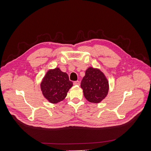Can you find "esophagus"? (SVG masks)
<instances>
[{"instance_id":"1","label":"esophagus","mask_w":151,"mask_h":151,"mask_svg":"<svg viewBox=\"0 0 151 151\" xmlns=\"http://www.w3.org/2000/svg\"><path fill=\"white\" fill-rule=\"evenodd\" d=\"M73 84L75 86H80V82L79 81H76L73 82Z\"/></svg>"}]
</instances>
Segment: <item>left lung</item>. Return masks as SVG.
<instances>
[{
	"mask_svg": "<svg viewBox=\"0 0 151 151\" xmlns=\"http://www.w3.org/2000/svg\"><path fill=\"white\" fill-rule=\"evenodd\" d=\"M84 96L89 102L99 104L107 96L109 83L104 73L98 68L89 67L81 83Z\"/></svg>",
	"mask_w": 151,
	"mask_h": 151,
	"instance_id": "obj_1",
	"label": "left lung"
}]
</instances>
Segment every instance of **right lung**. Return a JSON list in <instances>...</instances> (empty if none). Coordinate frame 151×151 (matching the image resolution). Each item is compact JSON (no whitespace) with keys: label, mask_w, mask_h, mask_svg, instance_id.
Instances as JSON below:
<instances>
[{"label":"right lung","mask_w":151,"mask_h":151,"mask_svg":"<svg viewBox=\"0 0 151 151\" xmlns=\"http://www.w3.org/2000/svg\"><path fill=\"white\" fill-rule=\"evenodd\" d=\"M73 83L69 80L67 73L59 68L47 71L40 84L41 91L45 98L51 104H57L64 99Z\"/></svg>","instance_id":"obj_1"}]
</instances>
